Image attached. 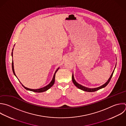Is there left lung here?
<instances>
[{"label":"left lung","mask_w":126,"mask_h":126,"mask_svg":"<svg viewBox=\"0 0 126 126\" xmlns=\"http://www.w3.org/2000/svg\"><path fill=\"white\" fill-rule=\"evenodd\" d=\"M114 70H113V72H112V73L111 76L110 77V78H109V79L108 80V81H107L104 84H103V85H102V86H100V87H99L95 88H93V89L88 88H86V87H84V86H82V85L79 84L77 83L75 81V80H74V76H73V74H72V81H73V83H74V85H75V86H76L78 88H79V89H81V90H83V91H86V92H93L96 91H97V90H99V89H102V88H103L106 87V86L107 85V84L109 83V82H110V80H111V78H112V75H113V73H114Z\"/></svg>","instance_id":"8db88e82"}]
</instances>
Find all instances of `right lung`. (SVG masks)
I'll use <instances>...</instances> for the list:
<instances>
[{"mask_svg":"<svg viewBox=\"0 0 126 126\" xmlns=\"http://www.w3.org/2000/svg\"><path fill=\"white\" fill-rule=\"evenodd\" d=\"M12 57H13V52H12ZM12 70H13V73L16 76L15 73V72H14V65H13V62L12 61ZM59 68H58V69L55 71V73L54 75V76H53V79L51 81V82L50 83V84H49L48 85H47L46 86L43 87V88H40V89H29V88H26L24 86H23L22 84V86L27 90H29V91H32V92H36V93H42V92H45V91H46L47 90H48L49 89H50L54 84L55 83V75H56V73L57 72V71L58 70ZM22 84V83H21Z\"/></svg>","mask_w":126,"mask_h":126,"instance_id":"obj_1","label":"right lung"}]
</instances>
